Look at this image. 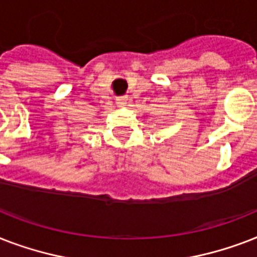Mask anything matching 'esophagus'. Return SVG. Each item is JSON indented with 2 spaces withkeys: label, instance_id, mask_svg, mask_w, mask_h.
I'll list each match as a JSON object with an SVG mask.
<instances>
[{
  "label": "esophagus",
  "instance_id": "esophagus-1",
  "mask_svg": "<svg viewBox=\"0 0 257 257\" xmlns=\"http://www.w3.org/2000/svg\"><path fill=\"white\" fill-rule=\"evenodd\" d=\"M116 102L118 106H122V105H125L128 102V98H126V97H117Z\"/></svg>",
  "mask_w": 257,
  "mask_h": 257
}]
</instances>
